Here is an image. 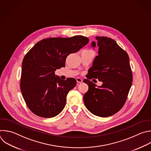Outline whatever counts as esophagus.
Instances as JSON below:
<instances>
[{
    "instance_id": "esophagus-1",
    "label": "esophagus",
    "mask_w": 151,
    "mask_h": 151,
    "mask_svg": "<svg viewBox=\"0 0 151 151\" xmlns=\"http://www.w3.org/2000/svg\"><path fill=\"white\" fill-rule=\"evenodd\" d=\"M76 79V82L78 83H82V81H83L82 79L81 78H77Z\"/></svg>"
}]
</instances>
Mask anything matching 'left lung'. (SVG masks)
Instances as JSON below:
<instances>
[{"label":"left lung","instance_id":"left-lung-1","mask_svg":"<svg viewBox=\"0 0 151 151\" xmlns=\"http://www.w3.org/2000/svg\"><path fill=\"white\" fill-rule=\"evenodd\" d=\"M98 55L88 70V79L95 78L103 82L96 85L88 79L84 83L88 91L83 95L84 104L93 114L109 117L117 113L124 106L132 86V72L129 58L124 50L113 39L107 37H96ZM96 43L92 42V47Z\"/></svg>","mask_w":151,"mask_h":151}]
</instances>
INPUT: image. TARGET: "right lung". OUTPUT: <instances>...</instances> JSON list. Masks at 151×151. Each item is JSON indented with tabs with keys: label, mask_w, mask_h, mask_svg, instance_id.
I'll use <instances>...</instances> for the list:
<instances>
[{
	"label": "right lung",
	"mask_w": 151,
	"mask_h": 151,
	"mask_svg": "<svg viewBox=\"0 0 151 151\" xmlns=\"http://www.w3.org/2000/svg\"><path fill=\"white\" fill-rule=\"evenodd\" d=\"M89 39L82 35L70 38L43 39L25 56L22 65L20 87L29 109L44 118L53 117L63 110L69 91L76 81H63L55 75L56 69L65 66L66 58L84 47Z\"/></svg>",
	"instance_id": "right-lung-1"
}]
</instances>
